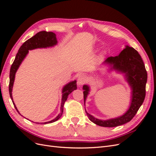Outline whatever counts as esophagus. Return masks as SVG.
<instances>
[{
    "instance_id": "obj_1",
    "label": "esophagus",
    "mask_w": 156,
    "mask_h": 156,
    "mask_svg": "<svg viewBox=\"0 0 156 156\" xmlns=\"http://www.w3.org/2000/svg\"><path fill=\"white\" fill-rule=\"evenodd\" d=\"M86 82V77L83 75H80L77 79V84L78 85H82L84 83Z\"/></svg>"
}]
</instances>
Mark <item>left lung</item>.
<instances>
[{"label":"left lung","mask_w":156,"mask_h":156,"mask_svg":"<svg viewBox=\"0 0 156 156\" xmlns=\"http://www.w3.org/2000/svg\"><path fill=\"white\" fill-rule=\"evenodd\" d=\"M103 64H108L111 69H115L124 73L126 80L131 88V100L129 107L123 115L115 119L100 120L91 115L86 113L89 120L93 123L102 127H116L129 122L136 115L143 104L146 95V84L147 81V72L143 60L137 51L126 45V48L116 56L108 57ZM84 101L89 94L90 87L84 84L83 87Z\"/></svg>","instance_id":"1"}]
</instances>
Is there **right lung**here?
<instances>
[{
	"mask_svg": "<svg viewBox=\"0 0 156 156\" xmlns=\"http://www.w3.org/2000/svg\"><path fill=\"white\" fill-rule=\"evenodd\" d=\"M56 44H57V40H56V34L55 33L52 32L41 31V32H37L36 35H34V36L30 37V39L27 40L25 43L21 46L20 49H19L18 53L16 56L15 60H14L10 68L9 92H10V96L12 100L13 104L20 115L21 114L17 110L16 104L14 103L13 101L12 94L14 80H15V75H16L17 70L18 69L19 67H20V66L23 62V60H24V58L26 57L27 55L29 53V50H32V49H35L37 48H51V47H53ZM76 83H77L76 81L69 82L67 84H66V85L63 87L62 92V101H61V105H60V114L56 116L55 119L52 120L49 122H44V123H41V124H45L48 123H53V122L58 120L60 119L63 113L64 103L67 100L69 94L72 93L73 90H75L77 89ZM37 124H39V123L37 122Z\"/></svg>",
	"mask_w": 156,
	"mask_h": 156,
	"instance_id": "obj_1",
	"label": "right lung"
}]
</instances>
